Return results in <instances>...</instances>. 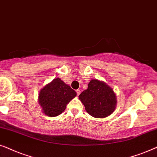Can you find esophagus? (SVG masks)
<instances>
[{
	"mask_svg": "<svg viewBox=\"0 0 157 157\" xmlns=\"http://www.w3.org/2000/svg\"><path fill=\"white\" fill-rule=\"evenodd\" d=\"M76 93H77V95H80V94L81 93V90H76Z\"/></svg>",
	"mask_w": 157,
	"mask_h": 157,
	"instance_id": "34e87169",
	"label": "esophagus"
}]
</instances>
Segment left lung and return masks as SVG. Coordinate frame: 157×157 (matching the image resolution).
<instances>
[{
  "label": "left lung",
  "mask_w": 157,
  "mask_h": 157,
  "mask_svg": "<svg viewBox=\"0 0 157 157\" xmlns=\"http://www.w3.org/2000/svg\"><path fill=\"white\" fill-rule=\"evenodd\" d=\"M85 110L97 118H105L112 114L116 108L117 98L113 90L103 80L93 79L87 89L79 95Z\"/></svg>",
  "instance_id": "1"
}]
</instances>
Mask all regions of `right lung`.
<instances>
[{
	"instance_id": "add662e5",
	"label": "right lung",
	"mask_w": 157,
	"mask_h": 157,
	"mask_svg": "<svg viewBox=\"0 0 157 157\" xmlns=\"http://www.w3.org/2000/svg\"><path fill=\"white\" fill-rule=\"evenodd\" d=\"M76 95V92L70 86L60 78H55L39 92L38 103L46 116L55 117L64 112L67 105Z\"/></svg>"
}]
</instances>
